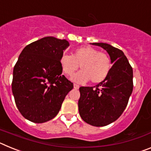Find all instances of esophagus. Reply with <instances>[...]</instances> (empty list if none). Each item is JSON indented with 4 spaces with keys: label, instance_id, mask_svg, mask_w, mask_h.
<instances>
[{
    "label": "esophagus",
    "instance_id": "1",
    "mask_svg": "<svg viewBox=\"0 0 151 151\" xmlns=\"http://www.w3.org/2000/svg\"><path fill=\"white\" fill-rule=\"evenodd\" d=\"M73 87H74L75 89H78L79 86H78V85H76V84H74V85H73Z\"/></svg>",
    "mask_w": 151,
    "mask_h": 151
}]
</instances>
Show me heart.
Here are the masks:
<instances>
[{"instance_id":"b5f03b06","label":"heart","mask_w":151,"mask_h":151,"mask_svg":"<svg viewBox=\"0 0 151 151\" xmlns=\"http://www.w3.org/2000/svg\"><path fill=\"white\" fill-rule=\"evenodd\" d=\"M63 72L67 76H72L77 69L81 68L73 77L76 82L83 83L89 79L94 84L104 81L111 69V61L105 53L90 46L76 49L73 56L63 54L60 60Z\"/></svg>"}]
</instances>
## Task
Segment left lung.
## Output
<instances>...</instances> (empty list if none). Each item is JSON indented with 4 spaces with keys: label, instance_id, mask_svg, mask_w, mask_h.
I'll return each mask as SVG.
<instances>
[{
    "label": "left lung",
    "instance_id": "left-lung-1",
    "mask_svg": "<svg viewBox=\"0 0 151 151\" xmlns=\"http://www.w3.org/2000/svg\"><path fill=\"white\" fill-rule=\"evenodd\" d=\"M101 47L113 64L104 81L94 87L79 88L80 116L93 126H105L116 121L127 106L133 90V70L123 52L106 43Z\"/></svg>",
    "mask_w": 151,
    "mask_h": 151
}]
</instances>
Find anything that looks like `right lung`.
<instances>
[{
	"label": "right lung",
	"instance_id": "right-lung-1",
	"mask_svg": "<svg viewBox=\"0 0 151 151\" xmlns=\"http://www.w3.org/2000/svg\"><path fill=\"white\" fill-rule=\"evenodd\" d=\"M69 46L66 39L48 36L29 44L13 68L12 91L19 111L35 123L57 115L73 83L62 74L61 56Z\"/></svg>",
	"mask_w": 151,
	"mask_h": 151
}]
</instances>
